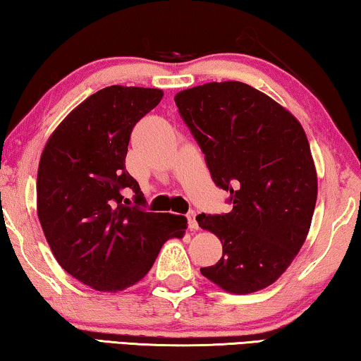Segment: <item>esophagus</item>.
Wrapping results in <instances>:
<instances>
[{"label": "esophagus", "instance_id": "34e87169", "mask_svg": "<svg viewBox=\"0 0 361 361\" xmlns=\"http://www.w3.org/2000/svg\"><path fill=\"white\" fill-rule=\"evenodd\" d=\"M187 219H188V227H190L192 231H197L198 229V223H197V213L193 212H188L187 213Z\"/></svg>", "mask_w": 361, "mask_h": 361}]
</instances>
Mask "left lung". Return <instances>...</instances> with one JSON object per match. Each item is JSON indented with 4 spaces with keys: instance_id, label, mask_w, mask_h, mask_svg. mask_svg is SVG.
Instances as JSON below:
<instances>
[{
    "instance_id": "8db88e82",
    "label": "left lung",
    "mask_w": 361,
    "mask_h": 361,
    "mask_svg": "<svg viewBox=\"0 0 361 361\" xmlns=\"http://www.w3.org/2000/svg\"><path fill=\"white\" fill-rule=\"evenodd\" d=\"M174 102L213 182L231 193V213L197 216L223 243L219 262L200 271L226 292L262 290L289 268L312 224L318 179L303 127L242 82L187 88Z\"/></svg>"
}]
</instances>
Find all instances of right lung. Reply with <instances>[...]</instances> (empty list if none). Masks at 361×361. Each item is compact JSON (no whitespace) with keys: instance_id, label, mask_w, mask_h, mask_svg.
<instances>
[{"instance_id":"add662e5","label":"right lung","mask_w":361,"mask_h":361,"mask_svg":"<svg viewBox=\"0 0 361 361\" xmlns=\"http://www.w3.org/2000/svg\"><path fill=\"white\" fill-rule=\"evenodd\" d=\"M159 88L111 85L72 109L43 149L37 212L61 268L99 292H118L145 276L185 216L149 213L126 169L134 126L161 102ZM136 193L135 207L123 191Z\"/></svg>"}]
</instances>
